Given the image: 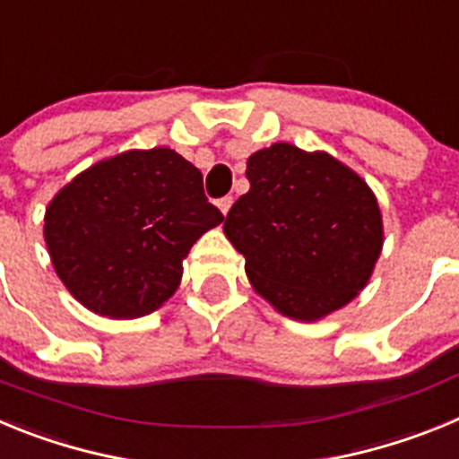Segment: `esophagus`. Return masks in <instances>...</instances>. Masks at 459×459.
<instances>
[{"label":"esophagus","mask_w":459,"mask_h":459,"mask_svg":"<svg viewBox=\"0 0 459 459\" xmlns=\"http://www.w3.org/2000/svg\"><path fill=\"white\" fill-rule=\"evenodd\" d=\"M232 204H234V200H232V197H230V195H227V197H221V200H218V209H221L222 213H225V216H227V211L232 209Z\"/></svg>","instance_id":"34e87169"}]
</instances>
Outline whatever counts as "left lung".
I'll return each instance as SVG.
<instances>
[{"label": "left lung", "mask_w": 459, "mask_h": 459, "mask_svg": "<svg viewBox=\"0 0 459 459\" xmlns=\"http://www.w3.org/2000/svg\"><path fill=\"white\" fill-rule=\"evenodd\" d=\"M250 190L225 218L259 296L285 317L317 322L368 285L384 225L370 186L326 152L275 142L248 158Z\"/></svg>", "instance_id": "left-lung-1"}]
</instances>
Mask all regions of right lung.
<instances>
[{
  "instance_id": "obj_1",
  "label": "right lung",
  "mask_w": 459,
  "mask_h": 459,
  "mask_svg": "<svg viewBox=\"0 0 459 459\" xmlns=\"http://www.w3.org/2000/svg\"><path fill=\"white\" fill-rule=\"evenodd\" d=\"M222 221L193 163L168 147L133 149L64 186L48 204L43 237L84 307L133 319L168 301L193 243Z\"/></svg>"
}]
</instances>
